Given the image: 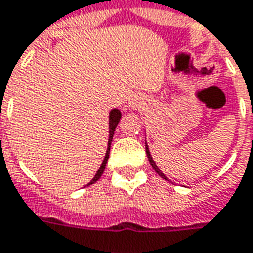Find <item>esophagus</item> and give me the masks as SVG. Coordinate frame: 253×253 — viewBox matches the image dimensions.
Segmentation results:
<instances>
[{
    "label": "esophagus",
    "mask_w": 253,
    "mask_h": 253,
    "mask_svg": "<svg viewBox=\"0 0 253 253\" xmlns=\"http://www.w3.org/2000/svg\"><path fill=\"white\" fill-rule=\"evenodd\" d=\"M128 107L131 109L139 108L141 107V101H139V98L137 96H134L132 98H130V101H128Z\"/></svg>",
    "instance_id": "esophagus-1"
}]
</instances>
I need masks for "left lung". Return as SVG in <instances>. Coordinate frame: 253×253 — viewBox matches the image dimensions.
I'll use <instances>...</instances> for the list:
<instances>
[{
    "label": "left lung",
    "mask_w": 253,
    "mask_h": 253,
    "mask_svg": "<svg viewBox=\"0 0 253 253\" xmlns=\"http://www.w3.org/2000/svg\"><path fill=\"white\" fill-rule=\"evenodd\" d=\"M145 148H146V156H148V159H149V163L152 164V167H153V169H155V171H156L157 174H159V175L162 176V178H164V179H167V178H166V175H164L163 172H162V171L159 169V167H157L156 163H155V160L152 159L151 152H149V148H148V145H145Z\"/></svg>",
    "instance_id": "1"
}]
</instances>
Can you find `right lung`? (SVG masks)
Masks as SVG:
<instances>
[{
    "instance_id": "1",
    "label": "right lung",
    "mask_w": 253,
    "mask_h": 253,
    "mask_svg": "<svg viewBox=\"0 0 253 253\" xmlns=\"http://www.w3.org/2000/svg\"><path fill=\"white\" fill-rule=\"evenodd\" d=\"M121 118H122V114L119 109L115 108L109 112V139H108V146H107V153H105V157H104V160H102L101 166H100V169H98V171L96 172L94 178H93L87 185H93L94 182H97L100 178H101L102 172H104V169H105V166H107V162H108L109 151H111V142H112V138H114L115 128H116V126H118V123H119V121H121Z\"/></svg>"
}]
</instances>
